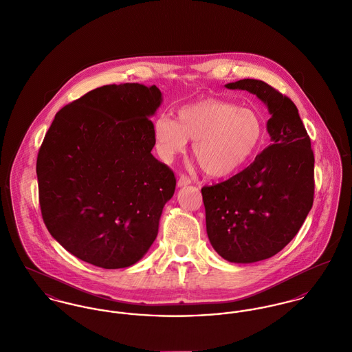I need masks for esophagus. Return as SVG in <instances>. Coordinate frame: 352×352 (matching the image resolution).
<instances>
[{"instance_id": "1", "label": "esophagus", "mask_w": 352, "mask_h": 352, "mask_svg": "<svg viewBox=\"0 0 352 352\" xmlns=\"http://www.w3.org/2000/svg\"><path fill=\"white\" fill-rule=\"evenodd\" d=\"M192 182H190V179L186 176V175H180V177H179V180H177V186L179 187H186L188 184H190Z\"/></svg>"}]
</instances>
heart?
<instances>
[{"label": "heart", "instance_id": "b5f03b06", "mask_svg": "<svg viewBox=\"0 0 352 352\" xmlns=\"http://www.w3.org/2000/svg\"><path fill=\"white\" fill-rule=\"evenodd\" d=\"M157 151L165 162L173 160L193 141L192 152L212 177H226L247 164L256 153L264 122L256 111L207 97L177 111V121L160 116L153 122Z\"/></svg>", "mask_w": 352, "mask_h": 352}]
</instances>
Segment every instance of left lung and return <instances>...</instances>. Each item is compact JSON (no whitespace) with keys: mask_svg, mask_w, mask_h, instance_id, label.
I'll list each match as a JSON object with an SVG mask.
<instances>
[{"mask_svg":"<svg viewBox=\"0 0 352 352\" xmlns=\"http://www.w3.org/2000/svg\"><path fill=\"white\" fill-rule=\"evenodd\" d=\"M268 108L271 144L231 179L201 188L213 250L231 263L271 258L299 232L314 203V152L296 105L261 80L226 85Z\"/></svg>","mask_w":352,"mask_h":352,"instance_id":"1","label":"left lung"}]
</instances>
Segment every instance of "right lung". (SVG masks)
Listing matches in <instances>:
<instances>
[{
    "label": "right lung",
    "instance_id": "obj_1",
    "mask_svg": "<svg viewBox=\"0 0 352 352\" xmlns=\"http://www.w3.org/2000/svg\"><path fill=\"white\" fill-rule=\"evenodd\" d=\"M156 85H104L57 112L37 156L44 223L68 252L105 270L138 263L159 232L173 172L151 153Z\"/></svg>",
    "mask_w": 352,
    "mask_h": 352
}]
</instances>
